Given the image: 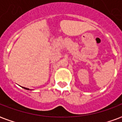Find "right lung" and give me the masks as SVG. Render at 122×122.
<instances>
[{"mask_svg":"<svg viewBox=\"0 0 122 122\" xmlns=\"http://www.w3.org/2000/svg\"><path fill=\"white\" fill-rule=\"evenodd\" d=\"M24 89H26V90H29V89H27V88H25V87H24Z\"/></svg>","mask_w":122,"mask_h":122,"instance_id":"add662e5","label":"right lung"}]
</instances>
